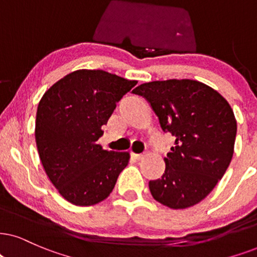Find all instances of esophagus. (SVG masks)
I'll list each match as a JSON object with an SVG mask.
<instances>
[{
    "label": "esophagus",
    "instance_id": "esophagus-1",
    "mask_svg": "<svg viewBox=\"0 0 257 257\" xmlns=\"http://www.w3.org/2000/svg\"><path fill=\"white\" fill-rule=\"evenodd\" d=\"M132 158L135 159V160H141L142 158H144V155L142 154H135V153H132Z\"/></svg>",
    "mask_w": 257,
    "mask_h": 257
}]
</instances>
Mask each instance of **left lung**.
<instances>
[{"label": "left lung", "instance_id": "8db88e82", "mask_svg": "<svg viewBox=\"0 0 257 257\" xmlns=\"http://www.w3.org/2000/svg\"><path fill=\"white\" fill-rule=\"evenodd\" d=\"M133 92L148 100L162 131L175 138L165 173L149 181L153 198L175 210L196 205L232 159L237 123L231 106L212 87L191 79L145 83Z\"/></svg>", "mask_w": 257, "mask_h": 257}]
</instances>
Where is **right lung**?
<instances>
[{"label": "right lung", "mask_w": 257, "mask_h": 257, "mask_svg": "<svg viewBox=\"0 0 257 257\" xmlns=\"http://www.w3.org/2000/svg\"><path fill=\"white\" fill-rule=\"evenodd\" d=\"M136 84L103 70H78L53 84L39 102V157L58 192L74 205L104 200L128 165V152L104 151L97 141L116 103Z\"/></svg>", "instance_id": "1"}]
</instances>
